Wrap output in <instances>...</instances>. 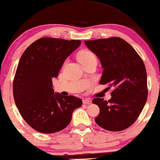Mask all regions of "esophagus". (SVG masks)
Returning a JSON list of instances; mask_svg holds the SVG:
<instances>
[{
	"mask_svg": "<svg viewBox=\"0 0 160 160\" xmlns=\"http://www.w3.org/2000/svg\"><path fill=\"white\" fill-rule=\"evenodd\" d=\"M82 103H83L84 104H91L92 101H91V100H89V99L86 98V99H84L83 101H82Z\"/></svg>",
	"mask_w": 160,
	"mask_h": 160,
	"instance_id": "1",
	"label": "esophagus"
}]
</instances>
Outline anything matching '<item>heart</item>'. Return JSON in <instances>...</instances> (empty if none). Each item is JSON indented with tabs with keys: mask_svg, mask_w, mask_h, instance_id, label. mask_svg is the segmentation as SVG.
<instances>
[{
	"mask_svg": "<svg viewBox=\"0 0 160 160\" xmlns=\"http://www.w3.org/2000/svg\"><path fill=\"white\" fill-rule=\"evenodd\" d=\"M78 59L80 63L87 62L92 60H96L95 55L90 51H82L78 54Z\"/></svg>",
	"mask_w": 160,
	"mask_h": 160,
	"instance_id": "obj_1",
	"label": "heart"
}]
</instances>
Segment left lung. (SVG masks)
I'll list each match as a JSON object with an SVG mask.
<instances>
[{"label":"left lung","instance_id":"1","mask_svg":"<svg viewBox=\"0 0 160 160\" xmlns=\"http://www.w3.org/2000/svg\"><path fill=\"white\" fill-rule=\"evenodd\" d=\"M101 61L103 74L100 83L112 88L111 99L96 98L100 113L95 121L109 131H122L136 122L148 98L147 72L140 56L119 37L85 41Z\"/></svg>","mask_w":160,"mask_h":160}]
</instances>
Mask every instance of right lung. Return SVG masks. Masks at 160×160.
<instances>
[{
	"instance_id": "add662e5",
	"label": "right lung",
	"mask_w": 160,
	"mask_h": 160,
	"mask_svg": "<svg viewBox=\"0 0 160 160\" xmlns=\"http://www.w3.org/2000/svg\"><path fill=\"white\" fill-rule=\"evenodd\" d=\"M81 44L80 40L38 38L25 50L19 60L13 97L19 112L36 131L53 133L66 128L82 100L54 93L52 79L57 78L65 59Z\"/></svg>"
}]
</instances>
